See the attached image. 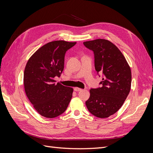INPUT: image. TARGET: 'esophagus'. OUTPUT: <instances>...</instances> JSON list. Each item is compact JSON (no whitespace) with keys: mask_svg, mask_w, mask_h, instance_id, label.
Listing matches in <instances>:
<instances>
[{"mask_svg":"<svg viewBox=\"0 0 153 153\" xmlns=\"http://www.w3.org/2000/svg\"><path fill=\"white\" fill-rule=\"evenodd\" d=\"M74 90H75L76 91H81V90H82V89H81V88L76 87V88H74Z\"/></svg>","mask_w":153,"mask_h":153,"instance_id":"obj_1","label":"esophagus"}]
</instances>
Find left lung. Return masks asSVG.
I'll list each match as a JSON object with an SVG mask.
<instances>
[{
	"mask_svg": "<svg viewBox=\"0 0 153 153\" xmlns=\"http://www.w3.org/2000/svg\"><path fill=\"white\" fill-rule=\"evenodd\" d=\"M95 56V68L102 74L101 88L91 89L86 105L93 115L106 118L114 114L124 103L131 83L128 63L114 44L102 39L83 42Z\"/></svg>",
	"mask_w": 153,
	"mask_h": 153,
	"instance_id": "left-lung-1",
	"label": "left lung"
}]
</instances>
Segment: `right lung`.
I'll return each instance as SVG.
<instances>
[{"label":"right lung","mask_w":153,"mask_h":153,"mask_svg":"<svg viewBox=\"0 0 153 153\" xmlns=\"http://www.w3.org/2000/svg\"><path fill=\"white\" fill-rule=\"evenodd\" d=\"M76 42L55 41L46 44L29 58L24 71L25 91L35 110L42 116L56 117L65 111L73 88L55 83L64 68L66 51Z\"/></svg>","instance_id":"obj_1"}]
</instances>
